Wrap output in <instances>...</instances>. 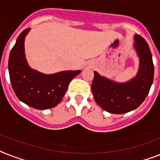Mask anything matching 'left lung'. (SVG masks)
Returning a JSON list of instances; mask_svg holds the SVG:
<instances>
[{"label": "left lung", "mask_w": 160, "mask_h": 160, "mask_svg": "<svg viewBox=\"0 0 160 160\" xmlns=\"http://www.w3.org/2000/svg\"><path fill=\"white\" fill-rule=\"evenodd\" d=\"M134 48L140 62L135 77L120 83L93 71L91 89L94 100L110 113H126L137 108L144 102L153 84L154 64L149 45L138 34L134 35Z\"/></svg>", "instance_id": "1"}]
</instances>
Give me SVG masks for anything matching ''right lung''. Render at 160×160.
<instances>
[{
  "instance_id": "add662e5",
  "label": "right lung",
  "mask_w": 160,
  "mask_h": 160,
  "mask_svg": "<svg viewBox=\"0 0 160 160\" xmlns=\"http://www.w3.org/2000/svg\"><path fill=\"white\" fill-rule=\"evenodd\" d=\"M30 29L26 28L19 35L10 51L8 62L10 83L21 102L36 109H49L62 101L69 83L81 71L44 74L31 68L24 52V40Z\"/></svg>"
}]
</instances>
